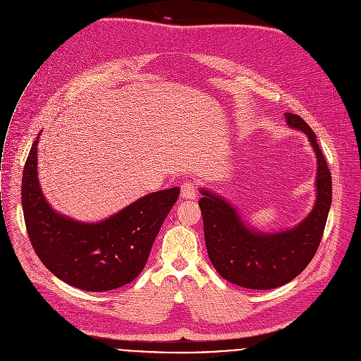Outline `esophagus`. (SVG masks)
Listing matches in <instances>:
<instances>
[{
	"label": "esophagus",
	"mask_w": 361,
	"mask_h": 361,
	"mask_svg": "<svg viewBox=\"0 0 361 361\" xmlns=\"http://www.w3.org/2000/svg\"><path fill=\"white\" fill-rule=\"evenodd\" d=\"M196 193H197V190H196L195 183L188 182V180L182 183V186H180V197L182 199H189V200L196 199Z\"/></svg>",
	"instance_id": "esophagus-1"
}]
</instances>
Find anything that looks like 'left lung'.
I'll use <instances>...</instances> for the list:
<instances>
[{
    "label": "left lung",
    "instance_id": "1",
    "mask_svg": "<svg viewBox=\"0 0 361 361\" xmlns=\"http://www.w3.org/2000/svg\"><path fill=\"white\" fill-rule=\"evenodd\" d=\"M284 118L307 136L317 158L316 202L299 225L280 232L256 231L225 197L200 189L209 259L224 279L246 289H274L299 276L317 252L331 204V175L314 132L296 114H284Z\"/></svg>",
    "mask_w": 361,
    "mask_h": 361
}]
</instances>
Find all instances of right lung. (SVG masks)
Returning a JSON list of instances; mask_svg holds the SVG:
<instances>
[{"mask_svg": "<svg viewBox=\"0 0 361 361\" xmlns=\"http://www.w3.org/2000/svg\"><path fill=\"white\" fill-rule=\"evenodd\" d=\"M23 173L21 200L31 245L45 267L85 292H106L130 283L147 264L179 188L149 193L109 218L87 224L51 207L38 180V139Z\"/></svg>", "mask_w": 361, "mask_h": 361, "instance_id": "obj_1", "label": "right lung"}]
</instances>
